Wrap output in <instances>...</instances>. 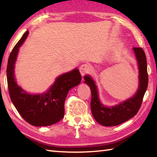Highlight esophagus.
Wrapping results in <instances>:
<instances>
[{
    "label": "esophagus",
    "mask_w": 157,
    "mask_h": 157,
    "mask_svg": "<svg viewBox=\"0 0 157 157\" xmlns=\"http://www.w3.org/2000/svg\"><path fill=\"white\" fill-rule=\"evenodd\" d=\"M90 70H91V66L88 63H84L79 67V71H80L82 75H84L85 74L89 73Z\"/></svg>",
    "instance_id": "1"
}]
</instances>
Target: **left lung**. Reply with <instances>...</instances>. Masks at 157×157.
<instances>
[{
    "label": "left lung",
    "mask_w": 157,
    "mask_h": 157,
    "mask_svg": "<svg viewBox=\"0 0 157 157\" xmlns=\"http://www.w3.org/2000/svg\"><path fill=\"white\" fill-rule=\"evenodd\" d=\"M134 51L139 63V86L136 94L132 98L112 107L103 106L98 98L97 87L89 75L84 76V82L91 91V109L93 116L98 123L105 127L116 126L132 118L138 113L147 88L148 74L145 52L142 48L135 47Z\"/></svg>",
    "instance_id": "obj_1"
}]
</instances>
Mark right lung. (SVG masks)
Segmentation results:
<instances>
[{"instance_id":"1","label":"right lung","mask_w":157,"mask_h":157,"mask_svg":"<svg viewBox=\"0 0 157 157\" xmlns=\"http://www.w3.org/2000/svg\"><path fill=\"white\" fill-rule=\"evenodd\" d=\"M26 31L10 53L7 66V79L12 102L24 120L32 125L48 126L57 123L64 116V102L68 92L80 83L82 75L75 68L57 78L54 84L46 94L30 95L16 83L14 63L18 48L27 38Z\"/></svg>"}]
</instances>
